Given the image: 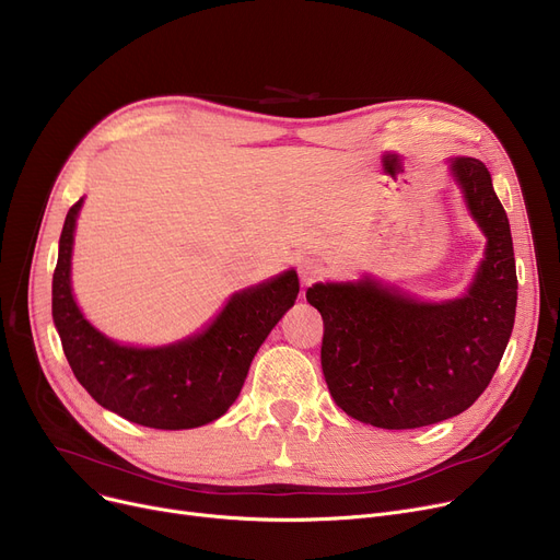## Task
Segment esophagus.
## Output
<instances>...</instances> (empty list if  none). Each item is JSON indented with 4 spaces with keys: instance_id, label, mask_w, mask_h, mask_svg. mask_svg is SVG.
I'll list each match as a JSON object with an SVG mask.
<instances>
[{
    "instance_id": "esophagus-1",
    "label": "esophagus",
    "mask_w": 560,
    "mask_h": 560,
    "mask_svg": "<svg viewBox=\"0 0 560 560\" xmlns=\"http://www.w3.org/2000/svg\"><path fill=\"white\" fill-rule=\"evenodd\" d=\"M322 277H325V265H322L317 258H308L302 262L300 268V279L304 285H311L315 281H319Z\"/></svg>"
}]
</instances>
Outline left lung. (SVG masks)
Masks as SVG:
<instances>
[{
    "mask_svg": "<svg viewBox=\"0 0 560 560\" xmlns=\"http://www.w3.org/2000/svg\"><path fill=\"white\" fill-rule=\"evenodd\" d=\"M452 172L488 238L465 298L424 304L370 279L306 290L325 322L322 372L331 397L378 429H418L463 413L488 388L513 331L517 277L506 211L481 161L456 159Z\"/></svg>",
    "mask_w": 560,
    "mask_h": 560,
    "instance_id": "1",
    "label": "left lung"
}]
</instances>
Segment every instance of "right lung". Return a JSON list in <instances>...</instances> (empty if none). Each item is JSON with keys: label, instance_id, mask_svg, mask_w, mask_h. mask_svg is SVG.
Instances as JSON below:
<instances>
[{"label": "right lung", "instance_id": "right-lung-1", "mask_svg": "<svg viewBox=\"0 0 560 560\" xmlns=\"http://www.w3.org/2000/svg\"><path fill=\"white\" fill-rule=\"evenodd\" d=\"M79 199L66 215L51 283V315L79 384L113 413L150 429H192L224 416L241 395L252 359L295 304L298 275L233 295L203 334L159 349L122 347L81 315L70 285Z\"/></svg>", "mask_w": 560, "mask_h": 560}]
</instances>
